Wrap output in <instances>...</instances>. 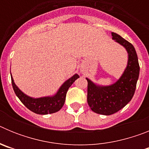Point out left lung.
Masks as SVG:
<instances>
[{
    "label": "left lung",
    "instance_id": "obj_1",
    "mask_svg": "<svg viewBox=\"0 0 149 149\" xmlns=\"http://www.w3.org/2000/svg\"><path fill=\"white\" fill-rule=\"evenodd\" d=\"M112 39L122 45L127 52V63L119 79L109 86H100L86 77L87 102L93 112L101 115L115 113L132 99L139 78V65L136 50L131 43L116 33Z\"/></svg>",
    "mask_w": 149,
    "mask_h": 149
}]
</instances>
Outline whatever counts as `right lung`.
<instances>
[{
  "mask_svg": "<svg viewBox=\"0 0 149 149\" xmlns=\"http://www.w3.org/2000/svg\"><path fill=\"white\" fill-rule=\"evenodd\" d=\"M78 77H80L78 74H74L72 77H71L62 84V86L59 88L58 91L54 95L36 98L27 95L21 89H19V88L15 85L11 74L12 84H13V89L17 97L27 108L35 113L41 114V115L54 113L59 111L65 103V96H66L68 88L72 86V84Z\"/></svg>",
  "mask_w": 149,
  "mask_h": 149,
  "instance_id": "add662e5",
  "label": "right lung"
}]
</instances>
